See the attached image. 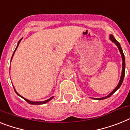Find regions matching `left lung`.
<instances>
[{"instance_id": "left-lung-1", "label": "left lung", "mask_w": 130, "mask_h": 130, "mask_svg": "<svg viewBox=\"0 0 130 130\" xmlns=\"http://www.w3.org/2000/svg\"><path fill=\"white\" fill-rule=\"evenodd\" d=\"M109 39H110V40L112 42H113V43L116 44V45L118 46V48H119V51H120V53H121V55H122V75H121V77H120V82H119V83H118V85H117V87L115 88L113 90L111 91V92L109 93V95L107 96H106V97H103V98H93L94 100H104V99H106V98H109L111 95L112 94H113L117 90H118L119 88L120 87V86H121V85L122 84V82H123V78H124V76H125V57H124V55H123V51H122V47H121V45H120V43L118 42V41H116V39H115L114 37L112 35H109Z\"/></svg>"}]
</instances>
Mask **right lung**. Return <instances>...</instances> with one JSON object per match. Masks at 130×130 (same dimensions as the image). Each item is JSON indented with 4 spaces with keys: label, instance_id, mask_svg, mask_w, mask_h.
Segmentation results:
<instances>
[{
    "label": "right lung",
    "instance_id": "add662e5",
    "mask_svg": "<svg viewBox=\"0 0 130 130\" xmlns=\"http://www.w3.org/2000/svg\"><path fill=\"white\" fill-rule=\"evenodd\" d=\"M21 39L19 40V41L18 42V45H17V47H16V48H15V50H14V51L13 54H12V57H13L14 54V52H15L16 50H17V48L18 46H19V43H20V42H21ZM12 58H11V60H12ZM14 91H15L16 93H17V94L18 95H19L20 97H21V98H23V99H24V100H25V101H26V102H28V103H29V104H32V105H41V104H45V103H47V102H49V101H50V100H52V99H53V97H51V98H49L48 100H45V101H44V102H31V101H29V100H27L26 98H23V97H22V96H21V95H20L19 94V93H18L17 92V91H16L15 89H14Z\"/></svg>",
    "mask_w": 130,
    "mask_h": 130
}]
</instances>
